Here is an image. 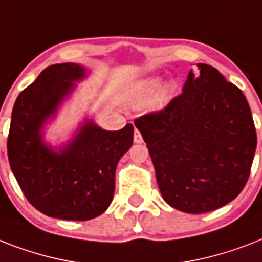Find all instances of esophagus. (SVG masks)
Masks as SVG:
<instances>
[{
	"instance_id": "esophagus-1",
	"label": "esophagus",
	"mask_w": 262,
	"mask_h": 262,
	"mask_svg": "<svg viewBox=\"0 0 262 262\" xmlns=\"http://www.w3.org/2000/svg\"><path fill=\"white\" fill-rule=\"evenodd\" d=\"M133 140H135L136 144H141L143 143V137H141V133H140L137 129L135 130V136H133Z\"/></svg>"
}]
</instances>
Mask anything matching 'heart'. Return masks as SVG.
I'll return each mask as SVG.
<instances>
[{
    "label": "heart",
    "instance_id": "heart-1",
    "mask_svg": "<svg viewBox=\"0 0 262 262\" xmlns=\"http://www.w3.org/2000/svg\"><path fill=\"white\" fill-rule=\"evenodd\" d=\"M163 87V80L160 77H147L141 80L137 87H136L135 98H133V104L137 107L147 106L152 100L156 102H163L170 95V88Z\"/></svg>",
    "mask_w": 262,
    "mask_h": 262
}]
</instances>
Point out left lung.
<instances>
[{
    "label": "left lung",
    "mask_w": 262,
    "mask_h": 262,
    "mask_svg": "<svg viewBox=\"0 0 262 262\" xmlns=\"http://www.w3.org/2000/svg\"><path fill=\"white\" fill-rule=\"evenodd\" d=\"M183 92L164 110L135 121L155 167L164 201L205 213L235 199L248 182L257 147L250 107L219 71L197 63Z\"/></svg>",
    "instance_id": "8db88e82"
}]
</instances>
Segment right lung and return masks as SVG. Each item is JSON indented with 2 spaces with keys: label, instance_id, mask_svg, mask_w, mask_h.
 Listing matches in <instances>:
<instances>
[{
  "label": "right lung",
  "instance_id": "1",
  "mask_svg": "<svg viewBox=\"0 0 262 262\" xmlns=\"http://www.w3.org/2000/svg\"><path fill=\"white\" fill-rule=\"evenodd\" d=\"M87 76L79 63L47 67L18 95L12 111L10 168L27 200L50 217L81 222L102 215L113 201L117 164L133 144L132 123L111 132L88 118L59 149L45 141L46 123Z\"/></svg>",
  "mask_w": 262,
  "mask_h": 262
}]
</instances>
